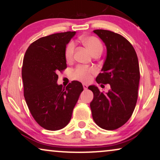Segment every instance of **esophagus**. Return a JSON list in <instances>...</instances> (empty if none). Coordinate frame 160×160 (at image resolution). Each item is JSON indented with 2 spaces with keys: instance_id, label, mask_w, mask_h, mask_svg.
I'll return each instance as SVG.
<instances>
[{
  "instance_id": "obj_1",
  "label": "esophagus",
  "mask_w": 160,
  "mask_h": 160,
  "mask_svg": "<svg viewBox=\"0 0 160 160\" xmlns=\"http://www.w3.org/2000/svg\"><path fill=\"white\" fill-rule=\"evenodd\" d=\"M82 86H83L84 90H87V89H88V85L87 84H82Z\"/></svg>"
}]
</instances>
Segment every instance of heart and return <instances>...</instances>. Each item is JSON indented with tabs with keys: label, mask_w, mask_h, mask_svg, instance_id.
I'll use <instances>...</instances> for the list:
<instances>
[{
	"label": "heart",
	"mask_w": 160,
	"mask_h": 160,
	"mask_svg": "<svg viewBox=\"0 0 160 160\" xmlns=\"http://www.w3.org/2000/svg\"><path fill=\"white\" fill-rule=\"evenodd\" d=\"M80 40L82 44L88 49L91 54H94L96 52H102L103 50V47L101 42L99 39L95 37L91 36H84L80 38ZM74 52V44L73 42H70L67 44L65 49V58L67 61L72 60ZM94 72V69L88 68L85 66H79L74 70L72 73V77L75 80H80V81L88 82L91 79V74Z\"/></svg>",
	"instance_id": "obj_1"
}]
</instances>
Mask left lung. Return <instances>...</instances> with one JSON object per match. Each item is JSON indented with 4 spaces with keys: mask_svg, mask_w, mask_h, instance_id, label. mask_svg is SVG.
Here are the masks:
<instances>
[{
    "mask_svg": "<svg viewBox=\"0 0 160 160\" xmlns=\"http://www.w3.org/2000/svg\"><path fill=\"white\" fill-rule=\"evenodd\" d=\"M107 48V56L97 83L110 84L108 93L88 86L93 99L90 103L95 123L102 129L114 130L130 118L138 100L140 69L137 54L128 40L107 30H94Z\"/></svg>",
    "mask_w": 160,
    "mask_h": 160,
    "instance_id": "obj_1",
    "label": "left lung"
}]
</instances>
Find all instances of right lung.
Wrapping results in <instances>:
<instances>
[{
  "mask_svg": "<svg viewBox=\"0 0 160 160\" xmlns=\"http://www.w3.org/2000/svg\"><path fill=\"white\" fill-rule=\"evenodd\" d=\"M75 31L51 34L33 42L25 52L22 67L24 97L32 116L48 130L63 129L83 91L81 82L66 87L57 83V73L67 68L65 49Z\"/></svg>",
  "mask_w": 160,
  "mask_h": 160,
  "instance_id": "obj_1",
  "label": "right lung"
}]
</instances>
